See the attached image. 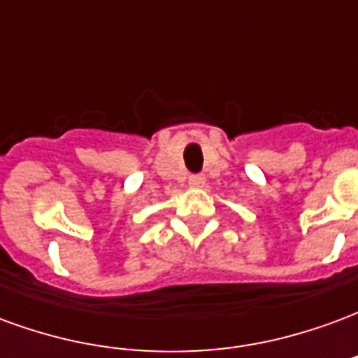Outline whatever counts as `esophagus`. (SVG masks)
Instances as JSON below:
<instances>
[{"instance_id": "1", "label": "esophagus", "mask_w": 358, "mask_h": 358, "mask_svg": "<svg viewBox=\"0 0 358 358\" xmlns=\"http://www.w3.org/2000/svg\"><path fill=\"white\" fill-rule=\"evenodd\" d=\"M189 186L192 187H203L205 186V176H201V174H194V176H189Z\"/></svg>"}]
</instances>
